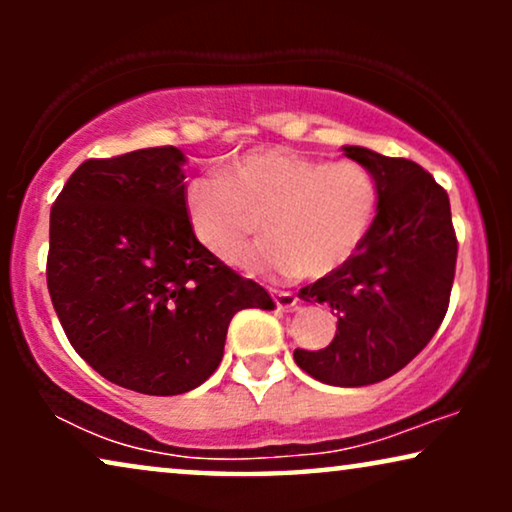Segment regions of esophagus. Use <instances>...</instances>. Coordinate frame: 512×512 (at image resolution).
Masks as SVG:
<instances>
[{
	"label": "esophagus",
	"mask_w": 512,
	"mask_h": 512,
	"mask_svg": "<svg viewBox=\"0 0 512 512\" xmlns=\"http://www.w3.org/2000/svg\"><path fill=\"white\" fill-rule=\"evenodd\" d=\"M272 298H275V305L279 307V310H291V307H296V303H298L296 293H291V291H275L272 293Z\"/></svg>",
	"instance_id": "obj_1"
}]
</instances>
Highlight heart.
<instances>
[{"label": "heart", "mask_w": 512, "mask_h": 512, "mask_svg": "<svg viewBox=\"0 0 512 512\" xmlns=\"http://www.w3.org/2000/svg\"><path fill=\"white\" fill-rule=\"evenodd\" d=\"M184 207L209 254L230 258L264 219L269 240L233 263L258 275L326 277L361 249L377 212V184L354 160H326L270 146L237 156L228 177H198Z\"/></svg>", "instance_id": "1"}]
</instances>
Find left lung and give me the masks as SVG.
I'll list each match as a JSON object with an SVG mask.
<instances>
[{
	"label": "left lung",
	"instance_id": "1",
	"mask_svg": "<svg viewBox=\"0 0 512 512\" xmlns=\"http://www.w3.org/2000/svg\"><path fill=\"white\" fill-rule=\"evenodd\" d=\"M345 156L373 174L377 214L349 263L303 286L307 303H326L338 331L319 352L293 359L314 380L366 387L408 366L443 324L457 265L450 198L424 167L363 146Z\"/></svg>",
	"mask_w": 512,
	"mask_h": 512
}]
</instances>
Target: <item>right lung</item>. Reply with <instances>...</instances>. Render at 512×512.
<instances>
[{
  "label": "right lung",
  "instance_id": "1",
  "mask_svg": "<svg viewBox=\"0 0 512 512\" xmlns=\"http://www.w3.org/2000/svg\"><path fill=\"white\" fill-rule=\"evenodd\" d=\"M184 163L177 146L90 158L51 207L46 282L69 342L109 382L149 396L200 387L235 312L275 307L193 235Z\"/></svg>",
  "mask_w": 512,
  "mask_h": 512
}]
</instances>
